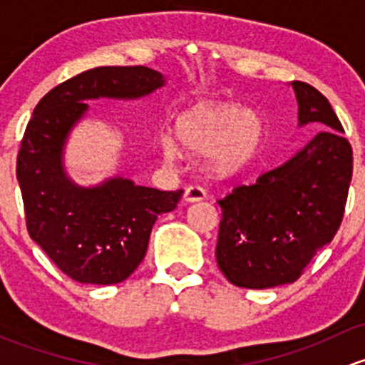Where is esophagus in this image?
<instances>
[{"label":"esophagus","mask_w":365,"mask_h":365,"mask_svg":"<svg viewBox=\"0 0 365 365\" xmlns=\"http://www.w3.org/2000/svg\"><path fill=\"white\" fill-rule=\"evenodd\" d=\"M205 200V190L201 187H187L185 192H183V201L185 203H197V201H203Z\"/></svg>","instance_id":"1"}]
</instances>
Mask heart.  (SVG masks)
Masks as SVG:
<instances>
[{
	"mask_svg": "<svg viewBox=\"0 0 365 365\" xmlns=\"http://www.w3.org/2000/svg\"><path fill=\"white\" fill-rule=\"evenodd\" d=\"M264 123L254 111L227 102H200L175 121V138L160 134L159 148L168 162L185 155L208 157V169L230 176L244 168L259 150Z\"/></svg>",
	"mask_w": 365,
	"mask_h": 365,
	"instance_id": "heart-1",
	"label": "heart"
}]
</instances>
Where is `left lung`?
I'll use <instances>...</instances> for the list:
<instances>
[{"label":"left lung","instance_id":"obj_1","mask_svg":"<svg viewBox=\"0 0 365 365\" xmlns=\"http://www.w3.org/2000/svg\"><path fill=\"white\" fill-rule=\"evenodd\" d=\"M298 127L322 128L284 164L252 185L219 200L222 219L217 264L227 281L249 289L295 282L344 215L353 153L330 102L311 84L293 81Z\"/></svg>","mask_w":365,"mask_h":365}]
</instances>
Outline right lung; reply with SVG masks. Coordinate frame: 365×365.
Here are the masks:
<instances>
[{"label":"right lung","instance_id":"add662e5","mask_svg":"<svg viewBox=\"0 0 365 365\" xmlns=\"http://www.w3.org/2000/svg\"><path fill=\"white\" fill-rule=\"evenodd\" d=\"M164 84L160 72L143 65L97 67L58 84L33 111L17 155L26 226L73 281H125L145 257L157 217L173 212L183 190L165 192L123 176L77 185L65 169L70 132L86 116L88 101H138Z\"/></svg>","mask_w":365,"mask_h":365}]
</instances>
